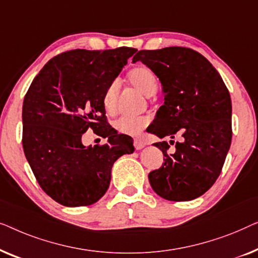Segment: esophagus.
I'll return each mask as SVG.
<instances>
[{"instance_id":"obj_1","label":"esophagus","mask_w":258,"mask_h":258,"mask_svg":"<svg viewBox=\"0 0 258 258\" xmlns=\"http://www.w3.org/2000/svg\"><path fill=\"white\" fill-rule=\"evenodd\" d=\"M145 145H146V141H145L143 138L141 137H138V138H134L133 140V146L136 147V150H141Z\"/></svg>"}]
</instances>
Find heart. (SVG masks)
Instances as JSON below:
<instances>
[{
	"label": "heart",
	"mask_w": 258,
	"mask_h": 258,
	"mask_svg": "<svg viewBox=\"0 0 258 258\" xmlns=\"http://www.w3.org/2000/svg\"><path fill=\"white\" fill-rule=\"evenodd\" d=\"M128 83L134 88L145 94L151 97L158 92L159 90V79L154 71L146 65H138L130 70L127 74ZM120 94V83L119 81L111 82L105 89L101 103L107 114H114L118 108V99ZM150 122V118L146 115H138V117H128L124 115L120 117L114 122V127L119 133L126 134V136H138Z\"/></svg>",
	"instance_id": "b5f03b06"
}]
</instances>
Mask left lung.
Wrapping results in <instances>:
<instances>
[{"label": "left lung", "instance_id": "left-lung-1", "mask_svg": "<svg viewBox=\"0 0 258 258\" xmlns=\"http://www.w3.org/2000/svg\"><path fill=\"white\" fill-rule=\"evenodd\" d=\"M160 79L165 104L159 108L148 132L182 137L169 153V143L154 146L164 153V164L148 174L153 190L169 201H189L215 183L229 151L231 99L215 68L201 53L183 46L140 50L133 57Z\"/></svg>", "mask_w": 258, "mask_h": 258}]
</instances>
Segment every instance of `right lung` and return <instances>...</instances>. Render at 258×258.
<instances>
[{"mask_svg": "<svg viewBox=\"0 0 258 258\" xmlns=\"http://www.w3.org/2000/svg\"><path fill=\"white\" fill-rule=\"evenodd\" d=\"M137 49H76L51 58L32 81L22 108L25 158L43 190L67 207L90 206L106 193L114 161L133 139L107 122L101 98ZM92 129L108 143L85 148Z\"/></svg>", "mask_w": 258, "mask_h": 258, "instance_id": "add662e5", "label": "right lung"}]
</instances>
